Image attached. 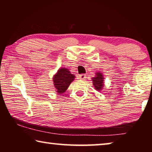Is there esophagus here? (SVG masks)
Masks as SVG:
<instances>
[{"instance_id": "obj_1", "label": "esophagus", "mask_w": 152, "mask_h": 152, "mask_svg": "<svg viewBox=\"0 0 152 152\" xmlns=\"http://www.w3.org/2000/svg\"><path fill=\"white\" fill-rule=\"evenodd\" d=\"M86 74H80V75H79V78L81 79V80H85V78H86Z\"/></svg>"}]
</instances>
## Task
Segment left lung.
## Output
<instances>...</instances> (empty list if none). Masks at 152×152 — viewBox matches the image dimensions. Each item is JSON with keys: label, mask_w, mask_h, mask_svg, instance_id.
Listing matches in <instances>:
<instances>
[{"label": "left lung", "mask_w": 152, "mask_h": 152, "mask_svg": "<svg viewBox=\"0 0 152 152\" xmlns=\"http://www.w3.org/2000/svg\"><path fill=\"white\" fill-rule=\"evenodd\" d=\"M95 77L92 78V84L94 85L95 90L96 91L101 92L102 89H103V87L104 86V76L101 72H96Z\"/></svg>", "instance_id": "obj_1"}]
</instances>
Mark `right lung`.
I'll use <instances>...</instances> for the list:
<instances>
[{"label":"right lung","mask_w":152,"mask_h":152,"mask_svg":"<svg viewBox=\"0 0 152 152\" xmlns=\"http://www.w3.org/2000/svg\"><path fill=\"white\" fill-rule=\"evenodd\" d=\"M75 78L74 74L66 68H60L53 76V82L56 91L58 94H61L65 92L72 82Z\"/></svg>","instance_id":"add662e5"}]
</instances>
